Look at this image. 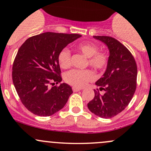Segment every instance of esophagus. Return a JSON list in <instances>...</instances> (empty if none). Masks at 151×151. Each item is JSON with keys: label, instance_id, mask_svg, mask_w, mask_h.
Segmentation results:
<instances>
[{"label": "esophagus", "instance_id": "esophagus-1", "mask_svg": "<svg viewBox=\"0 0 151 151\" xmlns=\"http://www.w3.org/2000/svg\"><path fill=\"white\" fill-rule=\"evenodd\" d=\"M72 90L73 92H78L79 90H82V88H78V87H72Z\"/></svg>", "mask_w": 151, "mask_h": 151}]
</instances>
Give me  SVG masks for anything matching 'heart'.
Segmentation results:
<instances>
[{
    "label": "heart",
    "mask_w": 151,
    "mask_h": 151,
    "mask_svg": "<svg viewBox=\"0 0 151 151\" xmlns=\"http://www.w3.org/2000/svg\"><path fill=\"white\" fill-rule=\"evenodd\" d=\"M77 50L88 58V64L97 72H102L109 64V54L105 51H98L97 44L86 41L77 46ZM58 62L62 69H67L71 66L72 54L67 48H64L58 54ZM94 79V74L89 69H72L64 75V80L73 87L82 88Z\"/></svg>",
    "instance_id": "1"
}]
</instances>
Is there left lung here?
<instances>
[{
  "mask_svg": "<svg viewBox=\"0 0 151 151\" xmlns=\"http://www.w3.org/2000/svg\"><path fill=\"white\" fill-rule=\"evenodd\" d=\"M110 50L105 74L96 82L94 97L87 104L89 110L102 118H111L125 110L131 101L137 86V64L130 51L117 39L107 36H94Z\"/></svg>",
  "mask_w": 151,
  "mask_h": 151,
  "instance_id": "8db88e82",
  "label": "left lung"
}]
</instances>
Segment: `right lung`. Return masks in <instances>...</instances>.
I'll return each mask as SVG.
<instances>
[{
  "instance_id": "obj_1",
  "label": "right lung",
  "mask_w": 151,
  "mask_h": 151,
  "mask_svg": "<svg viewBox=\"0 0 151 151\" xmlns=\"http://www.w3.org/2000/svg\"><path fill=\"white\" fill-rule=\"evenodd\" d=\"M80 34L46 32L26 39L12 67L14 87L22 104L34 115L47 117L60 110L72 94L62 82L58 54Z\"/></svg>"
}]
</instances>
